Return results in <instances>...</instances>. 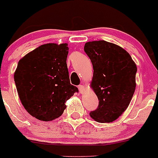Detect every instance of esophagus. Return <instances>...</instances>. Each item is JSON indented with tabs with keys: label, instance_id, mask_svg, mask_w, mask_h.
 Segmentation results:
<instances>
[{
	"label": "esophagus",
	"instance_id": "obj_1",
	"mask_svg": "<svg viewBox=\"0 0 158 158\" xmlns=\"http://www.w3.org/2000/svg\"><path fill=\"white\" fill-rule=\"evenodd\" d=\"M78 88H79V93H80V94H82L85 91V88L84 85H79L78 86Z\"/></svg>",
	"mask_w": 158,
	"mask_h": 158
}]
</instances>
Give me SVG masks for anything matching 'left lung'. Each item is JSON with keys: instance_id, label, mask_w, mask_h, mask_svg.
I'll list each match as a JSON object with an SVG mask.
<instances>
[{"instance_id": "8db88e82", "label": "left lung", "mask_w": 158, "mask_h": 158, "mask_svg": "<svg viewBox=\"0 0 158 158\" xmlns=\"http://www.w3.org/2000/svg\"><path fill=\"white\" fill-rule=\"evenodd\" d=\"M84 51L93 65L91 87L98 96V109L90 112L94 120H116L131 103L136 88V64L127 51L105 40L85 43Z\"/></svg>"}]
</instances>
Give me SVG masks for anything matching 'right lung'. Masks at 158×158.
Listing matches in <instances>:
<instances>
[{
    "label": "right lung",
    "instance_id": "right-lung-1",
    "mask_svg": "<svg viewBox=\"0 0 158 158\" xmlns=\"http://www.w3.org/2000/svg\"><path fill=\"white\" fill-rule=\"evenodd\" d=\"M67 43H47L18 63L14 81L19 99L31 115L52 121L63 114L65 102L79 90L70 84L67 66Z\"/></svg>",
    "mask_w": 158,
    "mask_h": 158
}]
</instances>
